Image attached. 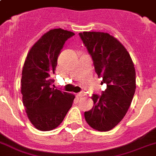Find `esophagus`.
Here are the masks:
<instances>
[{"instance_id":"34e87169","label":"esophagus","mask_w":156,"mask_h":156,"mask_svg":"<svg viewBox=\"0 0 156 156\" xmlns=\"http://www.w3.org/2000/svg\"><path fill=\"white\" fill-rule=\"evenodd\" d=\"M85 95H86V93H85L84 92H78V93H77V96L79 97V98L85 96Z\"/></svg>"}]
</instances>
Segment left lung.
<instances>
[{
  "label": "left lung",
  "instance_id": "obj_1",
  "mask_svg": "<svg viewBox=\"0 0 156 156\" xmlns=\"http://www.w3.org/2000/svg\"><path fill=\"white\" fill-rule=\"evenodd\" d=\"M93 60L95 73L107 89L93 95V107L84 112L87 124L98 131L113 129L130 106L136 88V69L130 55L116 37L107 32L79 33Z\"/></svg>",
  "mask_w": 156,
  "mask_h": 156
}]
</instances>
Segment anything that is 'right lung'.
<instances>
[{"mask_svg": "<svg viewBox=\"0 0 156 156\" xmlns=\"http://www.w3.org/2000/svg\"><path fill=\"white\" fill-rule=\"evenodd\" d=\"M74 35L61 28L50 30L34 44L26 58L20 81L22 100L27 117L38 130L55 129L73 105V94L50 86L60 52Z\"/></svg>", "mask_w": 156, "mask_h": 156, "instance_id": "obj_1", "label": "right lung"}]
</instances>
